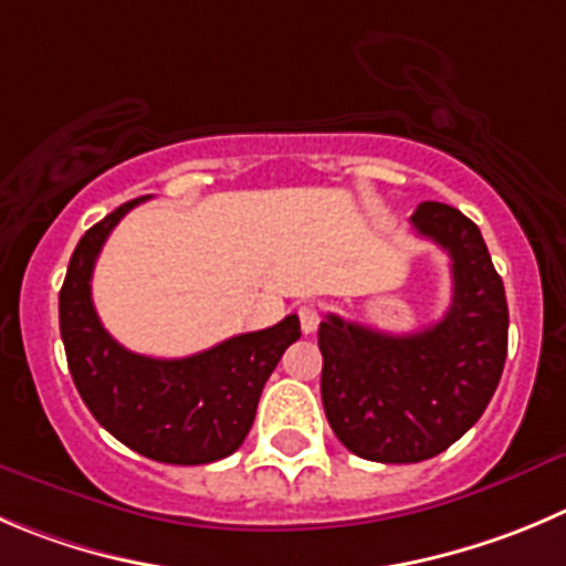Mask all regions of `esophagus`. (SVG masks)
Returning a JSON list of instances; mask_svg holds the SVG:
<instances>
[{
    "label": "esophagus",
    "mask_w": 566,
    "mask_h": 566,
    "mask_svg": "<svg viewBox=\"0 0 566 566\" xmlns=\"http://www.w3.org/2000/svg\"><path fill=\"white\" fill-rule=\"evenodd\" d=\"M322 322V308H316V305H303L300 308V327H303L305 333H314L316 327H319Z\"/></svg>",
    "instance_id": "esophagus-1"
}]
</instances>
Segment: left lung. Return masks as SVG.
<instances>
[{"mask_svg":"<svg viewBox=\"0 0 566 566\" xmlns=\"http://www.w3.org/2000/svg\"><path fill=\"white\" fill-rule=\"evenodd\" d=\"M411 222L453 261L448 314L406 336L336 314L319 325L327 422L349 453L380 464H417L459 441L486 411L509 353L505 289L478 224L444 202H422Z\"/></svg>","mask_w":566,"mask_h":566,"instance_id":"left-lung-1","label":"left lung"}]
</instances>
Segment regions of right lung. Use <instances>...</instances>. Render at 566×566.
I'll use <instances>...</instances> for the list:
<instances>
[{
  "label": "right lung",
  "instance_id": "add662e5",
  "mask_svg": "<svg viewBox=\"0 0 566 566\" xmlns=\"http://www.w3.org/2000/svg\"><path fill=\"white\" fill-rule=\"evenodd\" d=\"M144 199L96 222L69 261L61 289L69 373L96 422L122 444L160 464H211L247 439L263 384L300 338V319L292 314L188 358H149L122 347L96 316L91 274L111 230Z\"/></svg>",
  "mask_w": 566,
  "mask_h": 566
}]
</instances>
